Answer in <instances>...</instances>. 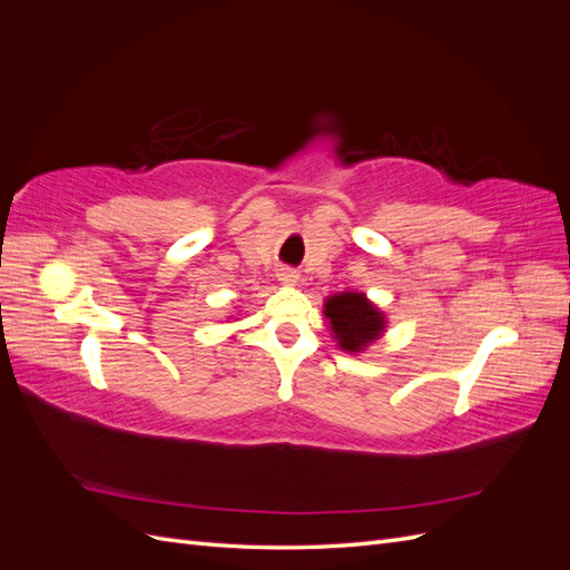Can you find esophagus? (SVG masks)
<instances>
[{"label":"esophagus","instance_id":"obj_1","mask_svg":"<svg viewBox=\"0 0 570 570\" xmlns=\"http://www.w3.org/2000/svg\"><path fill=\"white\" fill-rule=\"evenodd\" d=\"M281 281H283L285 285H297L299 273L292 271V268H283V271H281Z\"/></svg>","mask_w":570,"mask_h":570}]
</instances>
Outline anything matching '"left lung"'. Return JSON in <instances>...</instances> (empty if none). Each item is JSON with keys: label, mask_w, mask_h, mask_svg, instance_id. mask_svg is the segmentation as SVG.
<instances>
[{"label": "left lung", "mask_w": 570, "mask_h": 570, "mask_svg": "<svg viewBox=\"0 0 570 570\" xmlns=\"http://www.w3.org/2000/svg\"><path fill=\"white\" fill-rule=\"evenodd\" d=\"M325 318L331 321L340 347L347 352H361L368 342L383 333V314L358 292H342L325 299Z\"/></svg>", "instance_id": "8db88e82"}]
</instances>
